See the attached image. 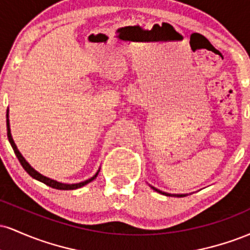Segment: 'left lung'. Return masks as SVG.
I'll return each mask as SVG.
<instances>
[{
  "label": "left lung",
  "instance_id": "obj_1",
  "mask_svg": "<svg viewBox=\"0 0 250 250\" xmlns=\"http://www.w3.org/2000/svg\"><path fill=\"white\" fill-rule=\"evenodd\" d=\"M154 189L155 191H157V193H160V194H163V195H167V196H170V194H167V193H163V191H161V190H159V189H156V188H154V187H151ZM179 196H183V195H179Z\"/></svg>",
  "mask_w": 250,
  "mask_h": 250
}]
</instances>
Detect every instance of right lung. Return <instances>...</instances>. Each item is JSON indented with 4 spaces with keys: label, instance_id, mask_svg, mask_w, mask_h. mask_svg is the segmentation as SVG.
<instances>
[{
    "label": "right lung",
    "instance_id": "add662e5",
    "mask_svg": "<svg viewBox=\"0 0 250 250\" xmlns=\"http://www.w3.org/2000/svg\"><path fill=\"white\" fill-rule=\"evenodd\" d=\"M7 117H8V115H7ZM7 135H8V140H9V142H10L11 147H13V149H14V153H15L16 157H17V159H19V161H20V163H21L22 167L24 168V170L27 171V173L29 174L31 177H34V179H35V180L40 181V182H43V183H44V185L49 186V187H51V188L60 189V190H73V189L81 188V187H83V186L87 185V183L91 182V181H93V180L95 179V177L97 176V174H99V171H97V173H96L95 175H94V176L91 177V179H89V180H87V181H84V182L76 183V185H65V183H61V182H57V181H54V180H51V179H48V177L43 176V175H41L40 173H37V171H36L35 169H34V168H31L29 163H28L27 161H25L24 157L22 156L21 153H20L19 150H17V148H16L15 143H14L13 137H11V134H10V128H9V120H8V119H7Z\"/></svg>",
    "mask_w": 250,
    "mask_h": 250
}]
</instances>
